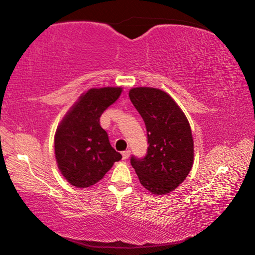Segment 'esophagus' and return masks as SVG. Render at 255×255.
<instances>
[{
	"label": "esophagus",
	"instance_id": "obj_1",
	"mask_svg": "<svg viewBox=\"0 0 255 255\" xmlns=\"http://www.w3.org/2000/svg\"><path fill=\"white\" fill-rule=\"evenodd\" d=\"M129 155H130V150H129V149L124 150V152H123V159H125V161H126V159H128Z\"/></svg>",
	"mask_w": 255,
	"mask_h": 255
}]
</instances>
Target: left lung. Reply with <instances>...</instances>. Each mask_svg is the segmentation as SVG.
Masks as SVG:
<instances>
[{
	"label": "left lung",
	"instance_id": "1",
	"mask_svg": "<svg viewBox=\"0 0 255 255\" xmlns=\"http://www.w3.org/2000/svg\"><path fill=\"white\" fill-rule=\"evenodd\" d=\"M147 131L144 157L131 155L140 183L155 195H166L187 178L193 163V139L188 119L169 94L154 88L129 91Z\"/></svg>",
	"mask_w": 255,
	"mask_h": 255
}]
</instances>
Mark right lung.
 I'll return each instance as SVG.
<instances>
[{"label": "right lung", "mask_w": 255, "mask_h": 255, "mask_svg": "<svg viewBox=\"0 0 255 255\" xmlns=\"http://www.w3.org/2000/svg\"><path fill=\"white\" fill-rule=\"evenodd\" d=\"M122 93V88L91 89L73 106L55 135L58 169L76 188L99 182L122 154L112 147L100 117Z\"/></svg>", "instance_id": "obj_1"}]
</instances>
